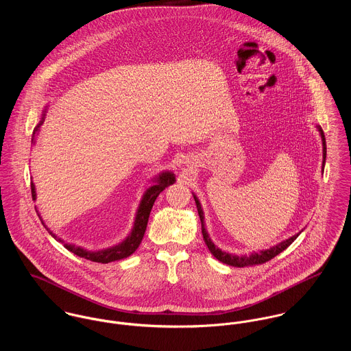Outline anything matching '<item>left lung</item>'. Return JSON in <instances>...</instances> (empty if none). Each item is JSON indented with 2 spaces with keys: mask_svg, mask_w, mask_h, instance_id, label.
Listing matches in <instances>:
<instances>
[{
  "mask_svg": "<svg viewBox=\"0 0 351 351\" xmlns=\"http://www.w3.org/2000/svg\"><path fill=\"white\" fill-rule=\"evenodd\" d=\"M319 134H320V138H322V145H323V162H322V173L324 170V165H326V154H327V147H326V138H324V132L322 130L320 125H316ZM193 199L196 201V205H197V210H199V216H200L201 220V232H202V237H204V242L205 245L208 246L209 251L212 252V255L219 259L220 262L223 263H227L230 266H234V267H245V266H252V265H259V263H265L267 261H270L271 258H274L276 255H278L280 252L288 249L295 241L296 238L301 234L298 232L296 235L282 241L281 243L270 247V249H266V250L252 251L249 255H237V254H231V252H227V251L220 250L213 242L212 239L209 238V234L205 228V223H204V210L201 208L200 201L197 199V196L193 193Z\"/></svg>",
  "mask_w": 351,
  "mask_h": 351,
  "instance_id": "left-lung-1",
  "label": "left lung"
}]
</instances>
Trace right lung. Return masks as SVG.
I'll return each mask as SVG.
<instances>
[{
    "instance_id": "1",
    "label": "right lung",
    "mask_w": 351,
    "mask_h": 351,
    "mask_svg": "<svg viewBox=\"0 0 351 351\" xmlns=\"http://www.w3.org/2000/svg\"><path fill=\"white\" fill-rule=\"evenodd\" d=\"M46 112H47V106L43 109L42 112V119L39 121V124L35 127L34 130V134H32V143L35 145L36 142V135L39 134L40 131V127L42 124L45 123V117H46ZM154 184L149 186L146 189V192L143 193V197L141 200V204L138 206V210H136V215H135V221H134V227L131 230V232L128 234V237L120 242L119 245H114L112 247H108V249H102V250L90 251L81 247V246H75V245H70V243H64L63 239H60L58 235H55L50 228L45 224L42 216L39 215L40 217V221L42 224L47 228V231L50 232L51 237L63 243V246L71 252H74L75 255L81 256V258H85V259H89V261H93V262H99V263H109V262H113V261H119V259H123V258H127L130 256L131 254H134L136 249L139 247L143 237H145V232H146V227H147V221H149V217H150L151 208L154 205V202L156 200V197L159 196V193L162 191H165L167 186L173 185L176 182V174L173 171H162L159 173L158 176H155L152 180H151ZM31 192H32V199L36 200V189H35V184L31 182ZM39 212V210H36Z\"/></svg>"
}]
</instances>
